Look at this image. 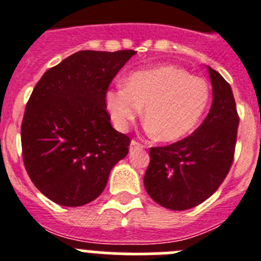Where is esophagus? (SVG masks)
Wrapping results in <instances>:
<instances>
[{
	"label": "esophagus",
	"mask_w": 261,
	"mask_h": 261,
	"mask_svg": "<svg viewBox=\"0 0 261 261\" xmlns=\"http://www.w3.org/2000/svg\"><path fill=\"white\" fill-rule=\"evenodd\" d=\"M144 145L140 144V142L135 141V140H132L130 141V145H129V150L133 151V150H141V149H144Z\"/></svg>",
	"instance_id": "esophagus-1"
}]
</instances>
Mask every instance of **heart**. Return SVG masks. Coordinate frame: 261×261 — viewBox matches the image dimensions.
<instances>
[{
  "instance_id": "b5f03b06",
  "label": "heart",
  "mask_w": 261,
  "mask_h": 261,
  "mask_svg": "<svg viewBox=\"0 0 261 261\" xmlns=\"http://www.w3.org/2000/svg\"><path fill=\"white\" fill-rule=\"evenodd\" d=\"M106 108L120 130H126L144 115L147 132L161 141L172 142L190 135L205 112L209 87L202 78L184 69L162 65L133 71L125 85L106 91Z\"/></svg>"
}]
</instances>
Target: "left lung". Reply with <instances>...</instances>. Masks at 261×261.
I'll list each match as a JSON object with an SVG mask.
<instances>
[{
  "instance_id": "obj_1",
  "label": "left lung",
  "mask_w": 261,
  "mask_h": 261,
  "mask_svg": "<svg viewBox=\"0 0 261 261\" xmlns=\"http://www.w3.org/2000/svg\"><path fill=\"white\" fill-rule=\"evenodd\" d=\"M206 69L213 89L208 116L184 140L149 151L145 190L156 204L171 211H187L211 197L234 159L239 124L234 95L218 71Z\"/></svg>"
}]
</instances>
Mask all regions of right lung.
Returning <instances> with one entry per match:
<instances>
[{"label": "right lung", "mask_w": 261, "mask_h": 261, "mask_svg": "<svg viewBox=\"0 0 261 261\" xmlns=\"http://www.w3.org/2000/svg\"><path fill=\"white\" fill-rule=\"evenodd\" d=\"M136 50H80L45 71L23 116V162L48 199L81 206L105 190L130 144L111 125L105 95Z\"/></svg>", "instance_id": "1"}]
</instances>
